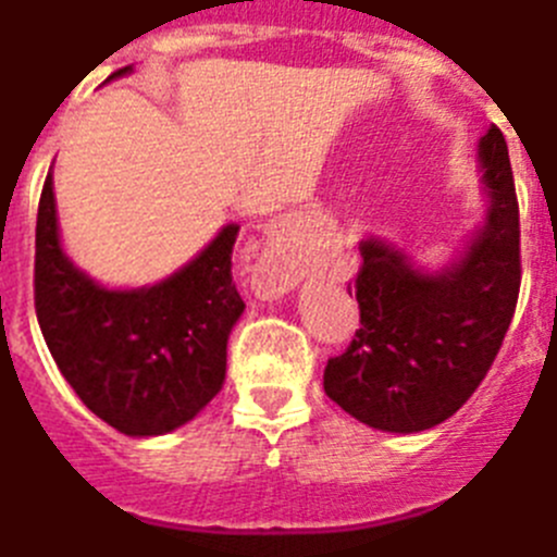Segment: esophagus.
Returning a JSON list of instances; mask_svg holds the SVG:
<instances>
[{
  "label": "esophagus",
  "instance_id": "esophagus-1",
  "mask_svg": "<svg viewBox=\"0 0 557 557\" xmlns=\"http://www.w3.org/2000/svg\"><path fill=\"white\" fill-rule=\"evenodd\" d=\"M311 235L302 221L288 219L265 240L258 263L251 269V288L263 299H277L288 294L299 280L306 277L311 263Z\"/></svg>",
  "mask_w": 557,
  "mask_h": 557
}]
</instances>
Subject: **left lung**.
<instances>
[{
  "mask_svg": "<svg viewBox=\"0 0 557 557\" xmlns=\"http://www.w3.org/2000/svg\"><path fill=\"white\" fill-rule=\"evenodd\" d=\"M480 168L487 219L451 269L423 274L393 246L361 244V327L345 352L327 359L325 393L372 429L412 434L448 420L476 393L505 342L519 302L521 230L496 125L480 139Z\"/></svg>",
  "mask_w": 557,
  "mask_h": 557,
  "instance_id": "8db88e82",
  "label": "left lung"
}]
</instances>
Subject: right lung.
I'll return each instance as SVG.
<instances>
[{
	"mask_svg": "<svg viewBox=\"0 0 557 557\" xmlns=\"http://www.w3.org/2000/svg\"><path fill=\"white\" fill-rule=\"evenodd\" d=\"M128 72V66L114 75ZM111 75V77H114ZM238 224L162 283L109 292L77 272L58 240L52 173L36 221V317L58 370L91 412L128 437L173 432L226 379V338L244 313L232 283Z\"/></svg>",
	"mask_w": 557,
	"mask_h": 557,
	"instance_id": "obj_1",
	"label": "right lung"
}]
</instances>
